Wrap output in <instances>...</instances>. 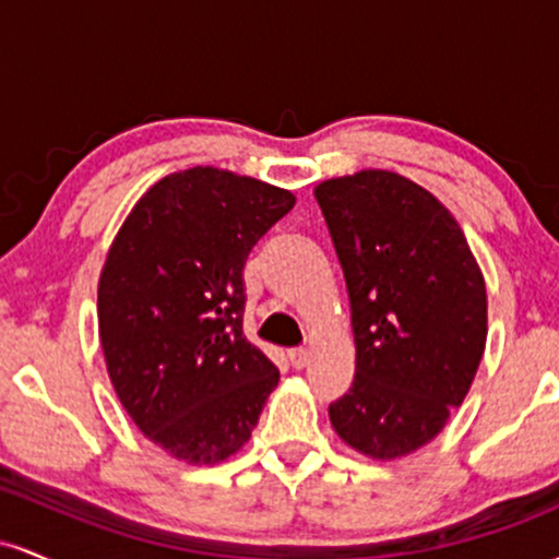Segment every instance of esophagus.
Returning <instances> with one entry per match:
<instances>
[{"label": "esophagus", "instance_id": "1", "mask_svg": "<svg viewBox=\"0 0 559 559\" xmlns=\"http://www.w3.org/2000/svg\"><path fill=\"white\" fill-rule=\"evenodd\" d=\"M288 362L294 365V368H307L310 365V349H288Z\"/></svg>", "mask_w": 559, "mask_h": 559}]
</instances>
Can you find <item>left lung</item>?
Here are the masks:
<instances>
[{
  "instance_id": "obj_1",
  "label": "left lung",
  "mask_w": 559,
  "mask_h": 559,
  "mask_svg": "<svg viewBox=\"0 0 559 559\" xmlns=\"http://www.w3.org/2000/svg\"><path fill=\"white\" fill-rule=\"evenodd\" d=\"M342 262L355 381L331 426L373 460L426 447L471 391L486 346V284L452 213L409 178L360 170L316 186Z\"/></svg>"
}]
</instances>
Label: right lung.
Returning a JSON list of instances; mask_svg holds the SVG:
<instances>
[{
    "label": "right lung",
    "mask_w": 559,
    "mask_h": 559,
    "mask_svg": "<svg viewBox=\"0 0 559 559\" xmlns=\"http://www.w3.org/2000/svg\"><path fill=\"white\" fill-rule=\"evenodd\" d=\"M292 191L197 165L133 204L96 292L99 342L139 431L189 465L247 444L278 368L243 336V265Z\"/></svg>",
    "instance_id": "obj_1"
}]
</instances>
